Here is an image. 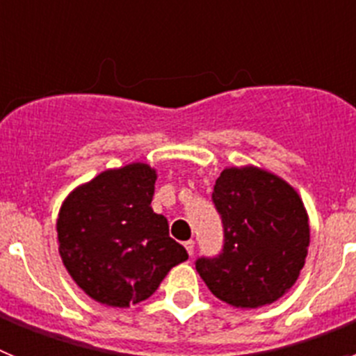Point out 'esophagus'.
<instances>
[{
  "instance_id": "34e87169",
  "label": "esophagus",
  "mask_w": 356,
  "mask_h": 356,
  "mask_svg": "<svg viewBox=\"0 0 356 356\" xmlns=\"http://www.w3.org/2000/svg\"><path fill=\"white\" fill-rule=\"evenodd\" d=\"M184 246H185V250H187V253L193 257V254H194V241H185Z\"/></svg>"
}]
</instances>
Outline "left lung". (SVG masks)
<instances>
[{"mask_svg": "<svg viewBox=\"0 0 356 356\" xmlns=\"http://www.w3.org/2000/svg\"><path fill=\"white\" fill-rule=\"evenodd\" d=\"M212 201L225 244L217 257L197 259L196 271L232 307L275 303L296 284L307 259L310 226L301 197L280 176L246 165L221 172Z\"/></svg>", "mask_w": 356, "mask_h": 356, "instance_id": "obj_1", "label": "left lung"}]
</instances>
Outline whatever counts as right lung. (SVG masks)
Listing matches in <instances>:
<instances>
[{
    "label": "right lung",
    "instance_id": "right-lung-1",
    "mask_svg": "<svg viewBox=\"0 0 356 356\" xmlns=\"http://www.w3.org/2000/svg\"><path fill=\"white\" fill-rule=\"evenodd\" d=\"M156 172L147 163L108 169L65 197L56 219L62 262L94 301L127 308L147 300L188 259L153 212Z\"/></svg>",
    "mask_w": 356,
    "mask_h": 356
}]
</instances>
